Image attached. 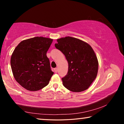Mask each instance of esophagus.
Listing matches in <instances>:
<instances>
[{"mask_svg":"<svg viewBox=\"0 0 124 124\" xmlns=\"http://www.w3.org/2000/svg\"><path fill=\"white\" fill-rule=\"evenodd\" d=\"M54 72L55 73H57V72H58V69H57V68H55L54 69Z\"/></svg>","mask_w":124,"mask_h":124,"instance_id":"34e87169","label":"esophagus"}]
</instances>
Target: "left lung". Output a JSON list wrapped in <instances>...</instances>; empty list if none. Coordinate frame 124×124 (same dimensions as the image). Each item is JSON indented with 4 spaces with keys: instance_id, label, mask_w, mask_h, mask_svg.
<instances>
[{
    "instance_id": "left-lung-1",
    "label": "left lung",
    "mask_w": 124,
    "mask_h": 124,
    "mask_svg": "<svg viewBox=\"0 0 124 124\" xmlns=\"http://www.w3.org/2000/svg\"><path fill=\"white\" fill-rule=\"evenodd\" d=\"M57 41L55 47L68 63V73L62 78L63 85L72 92L85 91L97 75L98 61L95 51L89 44L75 38H61Z\"/></svg>"
}]
</instances>
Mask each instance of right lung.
<instances>
[{
	"mask_svg": "<svg viewBox=\"0 0 124 124\" xmlns=\"http://www.w3.org/2000/svg\"><path fill=\"white\" fill-rule=\"evenodd\" d=\"M53 39L36 37L21 41L11 54L10 64L14 77L22 86L38 91L49 83L54 74L46 56Z\"/></svg>",
	"mask_w": 124,
	"mask_h": 124,
	"instance_id": "add662e5",
	"label": "right lung"
}]
</instances>
